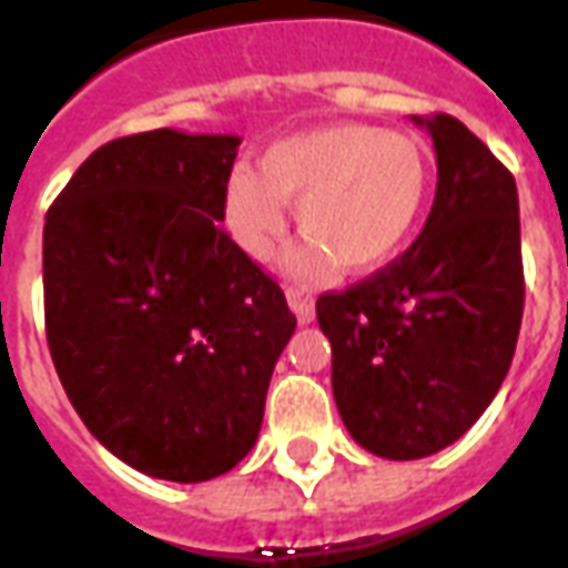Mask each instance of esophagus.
Returning <instances> with one entry per match:
<instances>
[{
  "label": "esophagus",
  "instance_id": "esophagus-1",
  "mask_svg": "<svg viewBox=\"0 0 568 568\" xmlns=\"http://www.w3.org/2000/svg\"><path fill=\"white\" fill-rule=\"evenodd\" d=\"M285 297H288V307L295 310L297 322H313L316 316V304H313V295H310L307 288H297V285H288L285 288Z\"/></svg>",
  "mask_w": 568,
  "mask_h": 568
}]
</instances>
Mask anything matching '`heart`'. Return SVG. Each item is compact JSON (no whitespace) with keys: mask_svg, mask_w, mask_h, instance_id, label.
Here are the masks:
<instances>
[{"mask_svg":"<svg viewBox=\"0 0 568 568\" xmlns=\"http://www.w3.org/2000/svg\"><path fill=\"white\" fill-rule=\"evenodd\" d=\"M432 197V163L407 133L371 124L301 130L261 151L258 170L236 166L224 182V222L243 252L267 258L295 203L310 246L297 267L341 273L386 267L417 234Z\"/></svg>","mask_w":568,"mask_h":568,"instance_id":"1","label":"heart"}]
</instances>
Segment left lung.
<instances>
[{
    "mask_svg": "<svg viewBox=\"0 0 568 568\" xmlns=\"http://www.w3.org/2000/svg\"><path fill=\"white\" fill-rule=\"evenodd\" d=\"M414 124L438 158L423 234L368 280L316 301L341 419L383 459H423L463 438L499 393L524 320L514 175L453 115Z\"/></svg>",
    "mask_w": 568,
    "mask_h": 568,
    "instance_id": "obj_1",
    "label": "left lung"
}]
</instances>
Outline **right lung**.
Wrapping results in <instances>:
<instances>
[{"instance_id": "obj_1", "label": "right lung", "mask_w": 568, "mask_h": 568, "mask_svg": "<svg viewBox=\"0 0 568 568\" xmlns=\"http://www.w3.org/2000/svg\"><path fill=\"white\" fill-rule=\"evenodd\" d=\"M236 136L149 130L81 163L44 219V332L105 450L200 484L258 440L295 334L280 285L222 227Z\"/></svg>"}]
</instances>
